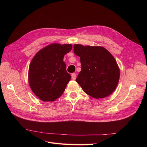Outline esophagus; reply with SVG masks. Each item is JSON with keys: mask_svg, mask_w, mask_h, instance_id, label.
Instances as JSON below:
<instances>
[{"mask_svg": "<svg viewBox=\"0 0 147 147\" xmlns=\"http://www.w3.org/2000/svg\"><path fill=\"white\" fill-rule=\"evenodd\" d=\"M71 76H72V80H75L76 79V74H75V73L72 74Z\"/></svg>", "mask_w": 147, "mask_h": 147, "instance_id": "1", "label": "esophagus"}]
</instances>
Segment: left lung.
Returning a JSON list of instances; mask_svg holds the SVG:
<instances>
[{"label": "left lung", "mask_w": 147, "mask_h": 147, "mask_svg": "<svg viewBox=\"0 0 147 147\" xmlns=\"http://www.w3.org/2000/svg\"><path fill=\"white\" fill-rule=\"evenodd\" d=\"M74 51L80 58L82 70L76 82L84 92L95 99L110 95L119 79V69L111 53L102 47L75 44Z\"/></svg>", "instance_id": "left-lung-1"}]
</instances>
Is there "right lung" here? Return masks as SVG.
<instances>
[{
  "instance_id": "right-lung-1",
  "label": "right lung",
  "mask_w": 147,
  "mask_h": 147,
  "mask_svg": "<svg viewBox=\"0 0 147 147\" xmlns=\"http://www.w3.org/2000/svg\"><path fill=\"white\" fill-rule=\"evenodd\" d=\"M72 48L71 44L52 43L38 51L31 61L29 86L43 102L55 101L64 92L71 76L67 72L63 58Z\"/></svg>"
}]
</instances>
